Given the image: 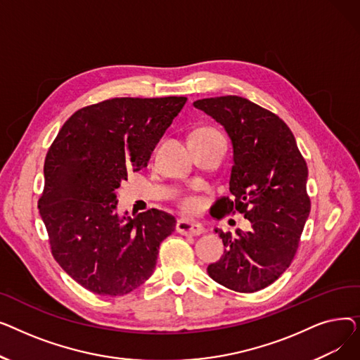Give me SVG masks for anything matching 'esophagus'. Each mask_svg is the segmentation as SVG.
<instances>
[{"label": "esophagus", "mask_w": 360, "mask_h": 360, "mask_svg": "<svg viewBox=\"0 0 360 360\" xmlns=\"http://www.w3.org/2000/svg\"><path fill=\"white\" fill-rule=\"evenodd\" d=\"M176 232L185 236H200L201 233H204L202 226L186 221V220H178L176 223Z\"/></svg>", "instance_id": "obj_1"}]
</instances>
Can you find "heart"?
<instances>
[{"instance_id":"b5f03b06","label":"heart","mask_w":360,"mask_h":360,"mask_svg":"<svg viewBox=\"0 0 360 360\" xmlns=\"http://www.w3.org/2000/svg\"><path fill=\"white\" fill-rule=\"evenodd\" d=\"M200 136H219V132L214 131V129H212V128H201V129H198V131L194 132L193 139H194V137H200ZM181 209H182L185 213H188V214H194V213H197L198 209H200V200L195 198V197H185V198H182V201H181Z\"/></svg>"}]
</instances>
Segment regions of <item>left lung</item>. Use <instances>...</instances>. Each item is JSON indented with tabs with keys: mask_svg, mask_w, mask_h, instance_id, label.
<instances>
[{
	"mask_svg": "<svg viewBox=\"0 0 360 360\" xmlns=\"http://www.w3.org/2000/svg\"><path fill=\"white\" fill-rule=\"evenodd\" d=\"M194 106L224 127L233 147L232 198L217 200L216 212H238L251 221L250 231L235 236L216 229L226 250L207 273L231 290L254 293L285 273L297 251L311 212L308 166L276 113L239 96L200 99Z\"/></svg>",
	"mask_w": 360,
	"mask_h": 360,
	"instance_id": "obj_1",
	"label": "left lung"
}]
</instances>
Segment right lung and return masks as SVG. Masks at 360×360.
Returning <instances> with one entry per match:
<instances>
[{
	"label": "right lung",
	"instance_id": "add662e5",
	"mask_svg": "<svg viewBox=\"0 0 360 360\" xmlns=\"http://www.w3.org/2000/svg\"><path fill=\"white\" fill-rule=\"evenodd\" d=\"M186 102L184 96L115 98L74 112L51 144L39 213L51 251L84 289L122 296L153 274L172 214L117 213V190L147 166L151 151ZM127 214V213H125Z\"/></svg>",
	"mask_w": 360,
	"mask_h": 360
}]
</instances>
